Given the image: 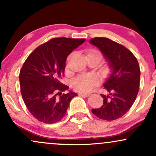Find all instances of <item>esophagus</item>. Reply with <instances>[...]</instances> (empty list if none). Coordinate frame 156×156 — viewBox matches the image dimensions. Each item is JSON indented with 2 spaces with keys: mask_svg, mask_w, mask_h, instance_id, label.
Returning a JSON list of instances; mask_svg holds the SVG:
<instances>
[{
  "mask_svg": "<svg viewBox=\"0 0 156 156\" xmlns=\"http://www.w3.org/2000/svg\"><path fill=\"white\" fill-rule=\"evenodd\" d=\"M79 95L80 96H83V97H89V95H90V93H84V92H80Z\"/></svg>",
  "mask_w": 156,
  "mask_h": 156,
  "instance_id": "34e87169",
  "label": "esophagus"
}]
</instances>
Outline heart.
Wrapping results in <instances>:
<instances>
[{
  "mask_svg": "<svg viewBox=\"0 0 156 156\" xmlns=\"http://www.w3.org/2000/svg\"><path fill=\"white\" fill-rule=\"evenodd\" d=\"M99 83V78L95 75L83 74L73 78L71 82V86L78 92H88L92 90L93 88L98 86Z\"/></svg>",
  "mask_w": 156,
  "mask_h": 156,
  "instance_id": "b5f03b06",
  "label": "heart"
}]
</instances>
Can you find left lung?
<instances>
[{"label": "left lung", "instance_id": "left-lung-1", "mask_svg": "<svg viewBox=\"0 0 156 156\" xmlns=\"http://www.w3.org/2000/svg\"><path fill=\"white\" fill-rule=\"evenodd\" d=\"M89 42L99 48L112 69L110 77L103 84L108 94H101L103 105L92 108V112L104 120L119 119L131 108L139 92L140 68L138 61L129 50L108 38L95 37Z\"/></svg>", "mask_w": 156, "mask_h": 156}]
</instances>
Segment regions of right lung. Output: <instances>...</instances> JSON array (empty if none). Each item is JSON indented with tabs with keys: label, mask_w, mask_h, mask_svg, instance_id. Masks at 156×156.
I'll return each mask as SVG.
<instances>
[{
	"label": "right lung",
	"mask_w": 156,
	"mask_h": 156,
	"mask_svg": "<svg viewBox=\"0 0 156 156\" xmlns=\"http://www.w3.org/2000/svg\"><path fill=\"white\" fill-rule=\"evenodd\" d=\"M85 39L65 37L51 39L37 47L28 55L20 72V84L23 101L34 117L53 124L65 116L71 100L77 96L63 93L69 87L61 82L66 59Z\"/></svg>",
	"instance_id": "1"
}]
</instances>
